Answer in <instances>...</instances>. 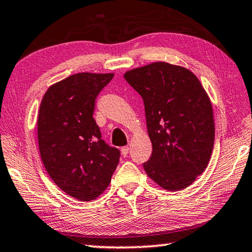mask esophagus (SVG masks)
Returning a JSON list of instances; mask_svg holds the SVG:
<instances>
[{"label":"esophagus","instance_id":"1","mask_svg":"<svg viewBox=\"0 0 252 252\" xmlns=\"http://www.w3.org/2000/svg\"><path fill=\"white\" fill-rule=\"evenodd\" d=\"M121 153L123 157H126L127 153H129V147H122L121 148Z\"/></svg>","mask_w":252,"mask_h":252}]
</instances>
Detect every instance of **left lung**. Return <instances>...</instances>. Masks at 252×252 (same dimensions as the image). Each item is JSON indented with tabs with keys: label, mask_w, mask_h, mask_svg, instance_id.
I'll return each mask as SVG.
<instances>
[{
	"label": "left lung",
	"mask_w": 252,
	"mask_h": 252,
	"mask_svg": "<svg viewBox=\"0 0 252 252\" xmlns=\"http://www.w3.org/2000/svg\"><path fill=\"white\" fill-rule=\"evenodd\" d=\"M125 79L142 96L152 155L148 177L169 191L192 185L210 161L215 121L210 99L190 70L153 62L126 71Z\"/></svg>",
	"instance_id": "1"
}]
</instances>
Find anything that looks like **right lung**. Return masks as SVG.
Segmentation results:
<instances>
[{"mask_svg":"<svg viewBox=\"0 0 252 252\" xmlns=\"http://www.w3.org/2000/svg\"><path fill=\"white\" fill-rule=\"evenodd\" d=\"M113 75H70L51 85L41 101L37 140L42 162L55 185L81 201L103 193L120 159V151L101 139L93 119L96 96Z\"/></svg>","mask_w":252,"mask_h":252,"instance_id":"add662e5","label":"right lung"}]
</instances>
